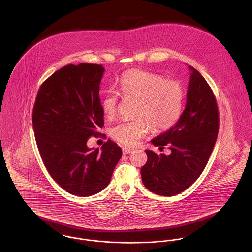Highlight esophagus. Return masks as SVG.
<instances>
[{
    "mask_svg": "<svg viewBox=\"0 0 252 252\" xmlns=\"http://www.w3.org/2000/svg\"><path fill=\"white\" fill-rule=\"evenodd\" d=\"M132 151H133L132 148H128V147H124V148H123V154H124V155L129 154V153H131Z\"/></svg>",
    "mask_w": 252,
    "mask_h": 252,
    "instance_id": "34e87169",
    "label": "esophagus"
}]
</instances>
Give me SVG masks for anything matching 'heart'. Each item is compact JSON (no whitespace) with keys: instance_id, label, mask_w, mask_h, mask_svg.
Instances as JSON below:
<instances>
[{"instance_id":"heart-1","label":"heart","mask_w":252,"mask_h":252,"mask_svg":"<svg viewBox=\"0 0 252 252\" xmlns=\"http://www.w3.org/2000/svg\"><path fill=\"white\" fill-rule=\"evenodd\" d=\"M119 92L125 98H136L135 115L138 118L115 126L111 136L117 142L133 146L149 130H166L179 120L184 104V90L180 82L144 70H130L118 80ZM119 94L108 91L101 100L105 115L113 117L118 108Z\"/></svg>"}]
</instances>
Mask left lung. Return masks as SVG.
<instances>
[{
  "label": "left lung",
  "instance_id": "left-lung-1",
  "mask_svg": "<svg viewBox=\"0 0 252 252\" xmlns=\"http://www.w3.org/2000/svg\"><path fill=\"white\" fill-rule=\"evenodd\" d=\"M191 74L186 105L179 121L151 140L155 146L169 145V155L145 150L147 161L141 169L144 186L151 192L172 196L183 192L199 178L217 139L219 117L216 98L200 72Z\"/></svg>",
  "mask_w": 252,
  "mask_h": 252
}]
</instances>
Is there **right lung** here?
Wrapping results in <instances>:
<instances>
[{"mask_svg":"<svg viewBox=\"0 0 252 252\" xmlns=\"http://www.w3.org/2000/svg\"><path fill=\"white\" fill-rule=\"evenodd\" d=\"M102 65L70 64L40 86L33 109L36 145L50 176L77 196L104 190L120 160L122 149L108 140L89 148L88 140L104 126L99 90Z\"/></svg>","mask_w":252,"mask_h":252,"instance_id":"1","label":"right lung"}]
</instances>
